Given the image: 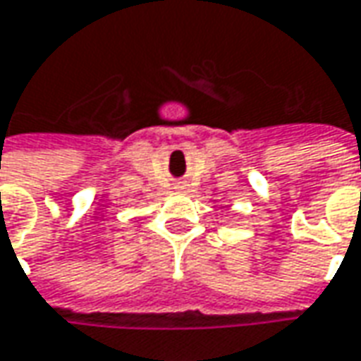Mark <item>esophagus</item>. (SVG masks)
<instances>
[{
    "mask_svg": "<svg viewBox=\"0 0 361 361\" xmlns=\"http://www.w3.org/2000/svg\"><path fill=\"white\" fill-rule=\"evenodd\" d=\"M176 190L183 191V190H185V185H181V183H180V185H176Z\"/></svg>",
    "mask_w": 361,
    "mask_h": 361,
    "instance_id": "1",
    "label": "esophagus"
}]
</instances>
